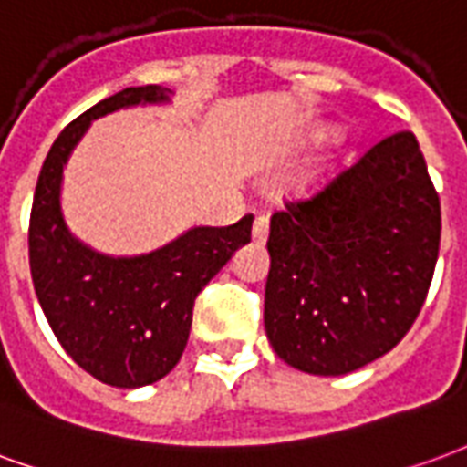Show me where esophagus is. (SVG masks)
Wrapping results in <instances>:
<instances>
[{
  "label": "esophagus",
  "instance_id": "esophagus-1",
  "mask_svg": "<svg viewBox=\"0 0 467 467\" xmlns=\"http://www.w3.org/2000/svg\"><path fill=\"white\" fill-rule=\"evenodd\" d=\"M268 238V216H256V221H254V241L256 244H266Z\"/></svg>",
  "mask_w": 467,
  "mask_h": 467
}]
</instances>
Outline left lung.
Returning <instances> with one entry per match:
<instances>
[{"label":"left lung","mask_w":467,"mask_h":467,"mask_svg":"<svg viewBox=\"0 0 467 467\" xmlns=\"http://www.w3.org/2000/svg\"><path fill=\"white\" fill-rule=\"evenodd\" d=\"M441 199L413 131L380 139L311 199L271 216L266 336L278 358L346 376L396 348L423 308Z\"/></svg>","instance_id":"8db88e82"}]
</instances>
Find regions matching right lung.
<instances>
[{"mask_svg":"<svg viewBox=\"0 0 467 467\" xmlns=\"http://www.w3.org/2000/svg\"><path fill=\"white\" fill-rule=\"evenodd\" d=\"M156 101H169V91L156 84L129 87L74 119L44 159L29 219L34 291L57 341L77 366L117 388L156 383L179 363L196 296L251 241L254 223L246 213L234 226H196L131 258L104 256L71 236L59 203L71 149L94 119Z\"/></svg>","mask_w":467,"mask_h":467,"instance_id":"right-lung-1","label":"right lung"}]
</instances>
